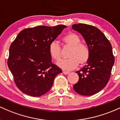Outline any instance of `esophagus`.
<instances>
[{
  "mask_svg": "<svg viewBox=\"0 0 120 120\" xmlns=\"http://www.w3.org/2000/svg\"><path fill=\"white\" fill-rule=\"evenodd\" d=\"M63 73L64 74H69V72H68V71H63Z\"/></svg>",
  "mask_w": 120,
  "mask_h": 120,
  "instance_id": "esophagus-1",
  "label": "esophagus"
}]
</instances>
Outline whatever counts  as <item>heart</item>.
Wrapping results in <instances>:
<instances>
[{"mask_svg":"<svg viewBox=\"0 0 120 120\" xmlns=\"http://www.w3.org/2000/svg\"><path fill=\"white\" fill-rule=\"evenodd\" d=\"M65 46L71 48L69 53L68 60H61L57 65L64 71L73 70L81 65L85 64L90 57V49L84 43L80 42L81 39L77 34L69 33L63 39ZM49 52L52 59L59 61L61 57V49L56 41L51 42L49 46Z\"/></svg>","mask_w":120,"mask_h":120,"instance_id":"obj_1","label":"heart"}]
</instances>
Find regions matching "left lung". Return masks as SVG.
I'll return each instance as SVG.
<instances>
[{
  "instance_id": "obj_1",
  "label": "left lung",
  "mask_w": 120,
  "mask_h": 120,
  "mask_svg": "<svg viewBox=\"0 0 120 120\" xmlns=\"http://www.w3.org/2000/svg\"><path fill=\"white\" fill-rule=\"evenodd\" d=\"M72 29L82 35L90 53L87 64L75 71L79 80L73 85V89L82 95H93L105 87L111 77L115 63L112 46L97 27L78 24L73 25Z\"/></svg>"
}]
</instances>
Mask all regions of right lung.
Segmentation results:
<instances>
[{
	"label": "right lung",
	"instance_id": "1",
	"mask_svg": "<svg viewBox=\"0 0 120 120\" xmlns=\"http://www.w3.org/2000/svg\"><path fill=\"white\" fill-rule=\"evenodd\" d=\"M66 27L60 25L25 29L12 43L8 66L22 93L34 97L45 94L51 88L55 77L62 73L52 63L49 46Z\"/></svg>",
	"mask_w": 120,
	"mask_h": 120
}]
</instances>
